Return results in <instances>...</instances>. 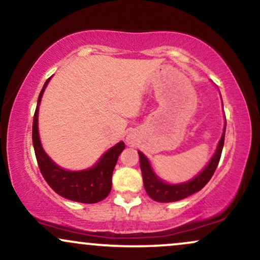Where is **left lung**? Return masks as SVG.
I'll list each match as a JSON object with an SVG mask.
<instances>
[{
	"label": "left lung",
	"instance_id": "left-lung-1",
	"mask_svg": "<svg viewBox=\"0 0 260 260\" xmlns=\"http://www.w3.org/2000/svg\"><path fill=\"white\" fill-rule=\"evenodd\" d=\"M225 129L226 126L223 128V133L221 136V139H220L219 142V145H217L215 154L211 157L210 162L208 164L207 168L203 170L196 178H193V180L189 182H186V183L168 184L165 183V182L160 181L159 178L155 176L153 170H151L150 164H149L147 157L143 155V153L138 151L143 182H144V188L145 190H147L148 196L155 202L170 203L181 201V199L187 198V197L192 196L193 193L201 190L202 188L210 181L214 172H215L217 165H219L220 157H221L222 153L223 142H225Z\"/></svg>",
	"mask_w": 260,
	"mask_h": 260
}]
</instances>
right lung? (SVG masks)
Instances as JSON below:
<instances>
[{"label":"right lung","mask_w":260,"mask_h":260,"mask_svg":"<svg viewBox=\"0 0 260 260\" xmlns=\"http://www.w3.org/2000/svg\"><path fill=\"white\" fill-rule=\"evenodd\" d=\"M50 78L45 82L38 99L37 110L32 120V145H34L35 156L41 175L50 187L57 194L70 201L92 204L105 199L109 196L112 186V172L117 162L118 156L124 149V143L120 142L107 150L103 155L99 162L94 168L84 171H67L58 168L53 161L47 156L41 147L38 132V110L43 92L46 88Z\"/></svg>","instance_id":"obj_1"}]
</instances>
